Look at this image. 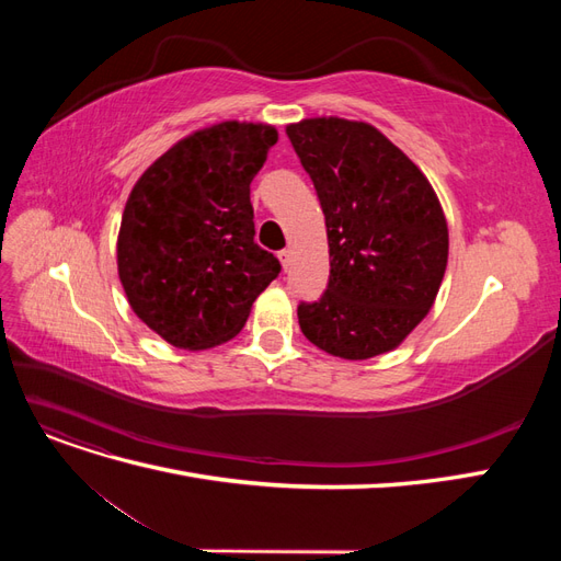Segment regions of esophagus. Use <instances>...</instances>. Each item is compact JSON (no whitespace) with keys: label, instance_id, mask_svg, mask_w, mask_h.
I'll return each mask as SVG.
<instances>
[{"label":"esophagus","instance_id":"34e87169","mask_svg":"<svg viewBox=\"0 0 561 561\" xmlns=\"http://www.w3.org/2000/svg\"><path fill=\"white\" fill-rule=\"evenodd\" d=\"M278 260H280V264H283V268H287V266H290V262H293V250H280L278 252Z\"/></svg>","mask_w":561,"mask_h":561}]
</instances>
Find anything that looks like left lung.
<instances>
[{
    "instance_id": "obj_1",
    "label": "left lung",
    "mask_w": 561,
    "mask_h": 561,
    "mask_svg": "<svg viewBox=\"0 0 561 561\" xmlns=\"http://www.w3.org/2000/svg\"><path fill=\"white\" fill-rule=\"evenodd\" d=\"M285 133L313 180L330 245L328 290L297 309L304 336L344 360L398 348L445 278L449 229L435 190L371 124L316 116Z\"/></svg>"
}]
</instances>
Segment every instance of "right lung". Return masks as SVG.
Instances as JSON below:
<instances>
[{"label":"right lung","mask_w":561,"mask_h":561,"mask_svg":"<svg viewBox=\"0 0 561 561\" xmlns=\"http://www.w3.org/2000/svg\"><path fill=\"white\" fill-rule=\"evenodd\" d=\"M278 130L222 122L194 130L135 182L116 266L130 309L184 351L229 342L280 262L254 243L250 182Z\"/></svg>","instance_id":"add662e5"}]
</instances>
